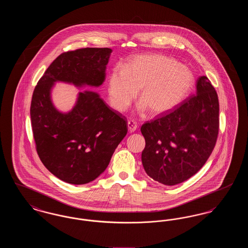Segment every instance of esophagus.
<instances>
[{
  "label": "esophagus",
  "mask_w": 248,
  "mask_h": 248,
  "mask_svg": "<svg viewBox=\"0 0 248 248\" xmlns=\"http://www.w3.org/2000/svg\"><path fill=\"white\" fill-rule=\"evenodd\" d=\"M127 125H128V130H129L130 133L135 132V131L137 130V128H138V124H137V123H136L135 121H133V120H130V121H128Z\"/></svg>",
  "instance_id": "obj_1"
}]
</instances>
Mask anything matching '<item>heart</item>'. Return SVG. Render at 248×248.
<instances>
[{
    "label": "heart",
    "instance_id": "1",
    "mask_svg": "<svg viewBox=\"0 0 248 248\" xmlns=\"http://www.w3.org/2000/svg\"><path fill=\"white\" fill-rule=\"evenodd\" d=\"M194 76L188 67L160 54L133 57L124 67L116 66L108 79L111 107L124 111L140 90V109L161 115L177 108L189 94Z\"/></svg>",
    "mask_w": 248,
    "mask_h": 248
}]
</instances>
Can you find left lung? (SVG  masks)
Listing matches in <instances>:
<instances>
[{"mask_svg":"<svg viewBox=\"0 0 248 248\" xmlns=\"http://www.w3.org/2000/svg\"><path fill=\"white\" fill-rule=\"evenodd\" d=\"M217 94L206 76L196 82V93L174 110L141 126L146 146L141 154L149 177L167 186L195 175L216 145L219 126Z\"/></svg>","mask_w":248,"mask_h":248,"instance_id":"left-lung-1","label":"left lung"}]
</instances>
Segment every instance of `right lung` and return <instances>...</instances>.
<instances>
[{
	"instance_id": "add662e5",
	"label": "right lung",
	"mask_w": 248,
	"mask_h": 248,
	"mask_svg": "<svg viewBox=\"0 0 248 248\" xmlns=\"http://www.w3.org/2000/svg\"><path fill=\"white\" fill-rule=\"evenodd\" d=\"M111 52L110 48H82L61 54L32 94L31 119L37 154L54 176L70 184L89 183L106 170L127 125L96 92L80 91L71 110L62 112L52 101V89L56 83L100 86Z\"/></svg>"
}]
</instances>
